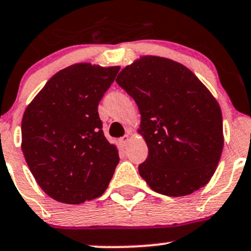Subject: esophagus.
<instances>
[{
	"mask_svg": "<svg viewBox=\"0 0 251 251\" xmlns=\"http://www.w3.org/2000/svg\"><path fill=\"white\" fill-rule=\"evenodd\" d=\"M120 142H121V145H122V147H126L129 145V142H130V135H129V134H126V135L121 137Z\"/></svg>",
	"mask_w": 251,
	"mask_h": 251,
	"instance_id": "1",
	"label": "esophagus"
}]
</instances>
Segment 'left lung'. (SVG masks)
<instances>
[{
  "label": "left lung",
  "mask_w": 251,
  "mask_h": 251,
  "mask_svg": "<svg viewBox=\"0 0 251 251\" xmlns=\"http://www.w3.org/2000/svg\"><path fill=\"white\" fill-rule=\"evenodd\" d=\"M116 82L141 115L137 133L148 157L139 172L151 189L179 198L204 187L224 148L222 109L211 91L182 63L152 55L125 67Z\"/></svg>",
  "instance_id": "left-lung-1"
}]
</instances>
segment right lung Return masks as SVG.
I'll list each match as a JSON object with an SVG mask.
<instances>
[{"instance_id":"right-lung-1","label":"right lung","mask_w":251,"mask_h":251,"mask_svg":"<svg viewBox=\"0 0 251 251\" xmlns=\"http://www.w3.org/2000/svg\"><path fill=\"white\" fill-rule=\"evenodd\" d=\"M120 66L75 63L57 72L26 107L21 150L51 199L79 204L103 195L120 157L104 136L98 104Z\"/></svg>"}]
</instances>
